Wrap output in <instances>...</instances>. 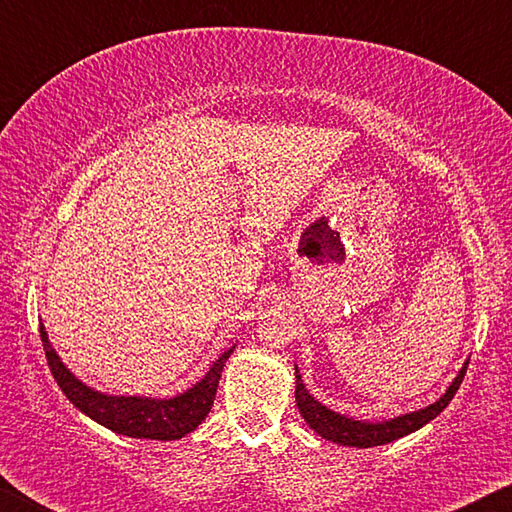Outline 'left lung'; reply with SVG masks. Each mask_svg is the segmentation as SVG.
<instances>
[{
	"label": "left lung",
	"instance_id": "8db88e82",
	"mask_svg": "<svg viewBox=\"0 0 512 512\" xmlns=\"http://www.w3.org/2000/svg\"><path fill=\"white\" fill-rule=\"evenodd\" d=\"M467 363L470 361H465L463 370L458 372V377L452 381V386L447 388V393L440 397L436 404H431L427 409H420L415 413L400 415V418L388 420V422H375V424L359 422V420L345 418V415L329 411L327 406L316 402L314 397L305 391V384H302V379L298 375V368H296V402L302 418H305L309 427L325 440H332V443L348 445V447H359V449L386 445V443H393L397 438L409 436V433L418 431L420 427H424V424L436 418V415L443 413L445 406L452 402V397L456 395L458 386H461V381L467 372Z\"/></svg>",
	"mask_w": 512,
	"mask_h": 512
}]
</instances>
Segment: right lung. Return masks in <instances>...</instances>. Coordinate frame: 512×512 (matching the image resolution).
Masks as SVG:
<instances>
[{
  "label": "right lung",
  "instance_id": "add662e5",
  "mask_svg": "<svg viewBox=\"0 0 512 512\" xmlns=\"http://www.w3.org/2000/svg\"><path fill=\"white\" fill-rule=\"evenodd\" d=\"M40 339L51 375L76 409L121 436L151 440H178L192 433L205 420L214 404L221 370L232 354V350L223 352L210 372L187 393L171 397V400H146V397H110L92 391L60 363L42 325Z\"/></svg>",
  "mask_w": 512,
  "mask_h": 512
}]
</instances>
